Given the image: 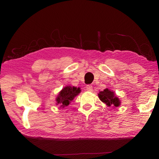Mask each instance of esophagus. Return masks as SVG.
<instances>
[{
  "label": "esophagus",
  "mask_w": 159,
  "mask_h": 159,
  "mask_svg": "<svg viewBox=\"0 0 159 159\" xmlns=\"http://www.w3.org/2000/svg\"><path fill=\"white\" fill-rule=\"evenodd\" d=\"M85 90L89 92H92L93 91V86L91 85H87L85 86Z\"/></svg>",
  "instance_id": "esophagus-1"
}]
</instances>
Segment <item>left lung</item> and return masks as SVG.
<instances>
[{"label":"left lung","instance_id":"1","mask_svg":"<svg viewBox=\"0 0 159 159\" xmlns=\"http://www.w3.org/2000/svg\"><path fill=\"white\" fill-rule=\"evenodd\" d=\"M98 97L100 100L108 107H118L120 105V100L119 98L116 95L113 90L106 88L103 91H99Z\"/></svg>","mask_w":159,"mask_h":159}]
</instances>
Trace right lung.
I'll return each mask as SVG.
<instances>
[{"label":"right lung","instance_id":"obj_1","mask_svg":"<svg viewBox=\"0 0 159 159\" xmlns=\"http://www.w3.org/2000/svg\"><path fill=\"white\" fill-rule=\"evenodd\" d=\"M81 92L80 88L71 85H66L64 87L56 98V104L61 108H64L69 105L74 99Z\"/></svg>","mask_w":159,"mask_h":159}]
</instances>
